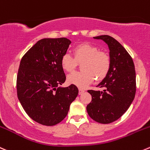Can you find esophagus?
Here are the masks:
<instances>
[{
	"label": "esophagus",
	"mask_w": 150,
	"mask_h": 150,
	"mask_svg": "<svg viewBox=\"0 0 150 150\" xmlns=\"http://www.w3.org/2000/svg\"><path fill=\"white\" fill-rule=\"evenodd\" d=\"M83 92H84V90L83 89H81V88H79V93H78V94H79L80 95H81V94H82Z\"/></svg>",
	"instance_id": "1"
}]
</instances>
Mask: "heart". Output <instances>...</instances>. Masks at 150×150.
Segmentation results:
<instances>
[{
	"label": "heart",
	"instance_id": "1",
	"mask_svg": "<svg viewBox=\"0 0 150 150\" xmlns=\"http://www.w3.org/2000/svg\"><path fill=\"white\" fill-rule=\"evenodd\" d=\"M73 57L65 53L61 59V66L67 72H72L81 64L82 72H75L67 77L68 83L84 88L97 79L103 81L110 68V58L107 53L101 51L90 43H82L72 50Z\"/></svg>",
	"mask_w": 150,
	"mask_h": 150
}]
</instances>
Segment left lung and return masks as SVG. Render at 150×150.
<instances>
[{"label":"left lung","instance_id":"8db88e82","mask_svg":"<svg viewBox=\"0 0 150 150\" xmlns=\"http://www.w3.org/2000/svg\"><path fill=\"white\" fill-rule=\"evenodd\" d=\"M108 46L110 68L105 78L97 86L103 91L88 90L91 103L86 106L88 116L102 124L120 119L133 101L136 91V71L133 61L125 47L108 35L94 37Z\"/></svg>","mask_w":150,"mask_h":150}]
</instances>
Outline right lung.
I'll list each match as a JSON object with an SVG mask.
<instances>
[{"mask_svg":"<svg viewBox=\"0 0 150 150\" xmlns=\"http://www.w3.org/2000/svg\"><path fill=\"white\" fill-rule=\"evenodd\" d=\"M68 39L45 38L38 41L23 56L17 77V92L26 114L36 122L56 125L67 117L69 106L78 94L66 81L61 59L67 53Z\"/></svg>","mask_w":150,"mask_h":150,"instance_id":"1","label":"right lung"}]
</instances>
